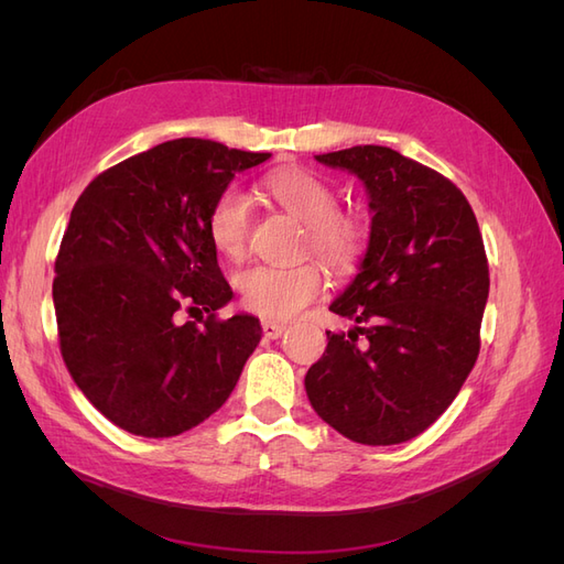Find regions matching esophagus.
I'll return each mask as SVG.
<instances>
[{"instance_id": "34e87169", "label": "esophagus", "mask_w": 564, "mask_h": 564, "mask_svg": "<svg viewBox=\"0 0 564 564\" xmlns=\"http://www.w3.org/2000/svg\"><path fill=\"white\" fill-rule=\"evenodd\" d=\"M284 332H286L284 324L272 322V319H263V334H265V338H280Z\"/></svg>"}]
</instances>
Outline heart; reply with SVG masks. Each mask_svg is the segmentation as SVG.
Returning a JSON list of instances; mask_svg holds the SVG:
<instances>
[{
    "label": "heart",
    "instance_id": "1",
    "mask_svg": "<svg viewBox=\"0 0 564 564\" xmlns=\"http://www.w3.org/2000/svg\"><path fill=\"white\" fill-rule=\"evenodd\" d=\"M265 193L284 212L305 224V249H313L334 270H348L367 245L362 218L338 212V195L319 176L303 169H282L268 174ZM212 245L228 256L242 259L251 232V199L240 187H226L214 202L207 220ZM249 311L270 319H289L317 299L324 289V272L315 261L294 265H253L237 278Z\"/></svg>",
    "mask_w": 564,
    "mask_h": 564
}]
</instances>
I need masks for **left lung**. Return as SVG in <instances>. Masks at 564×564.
Instances as JSON below:
<instances>
[{
  "instance_id": "8db88e82",
  "label": "left lung",
  "mask_w": 564,
  "mask_h": 564,
  "mask_svg": "<svg viewBox=\"0 0 564 564\" xmlns=\"http://www.w3.org/2000/svg\"><path fill=\"white\" fill-rule=\"evenodd\" d=\"M315 160L362 181L371 226L357 275L329 305L355 327L327 332L305 392L344 437L400 445L445 414L480 352L482 235L452 181L395 150L357 145Z\"/></svg>"
}]
</instances>
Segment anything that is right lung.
Segmentation results:
<instances>
[{"mask_svg": "<svg viewBox=\"0 0 564 564\" xmlns=\"http://www.w3.org/2000/svg\"><path fill=\"white\" fill-rule=\"evenodd\" d=\"M270 160L202 139L150 148L96 176L56 259L61 352L100 414L141 437H174L230 398L261 340L259 317L216 319L232 289L207 220L235 174ZM209 312L202 325L175 315Z\"/></svg>", "mask_w": 564, "mask_h": 564, "instance_id": "right-lung-1", "label": "right lung"}]
</instances>
